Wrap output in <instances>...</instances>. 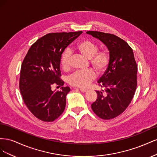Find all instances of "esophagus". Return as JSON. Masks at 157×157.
<instances>
[{"label": "esophagus", "instance_id": "obj_1", "mask_svg": "<svg viewBox=\"0 0 157 157\" xmlns=\"http://www.w3.org/2000/svg\"><path fill=\"white\" fill-rule=\"evenodd\" d=\"M80 90L82 92H86L88 91V90L86 89H84V88H80Z\"/></svg>", "mask_w": 157, "mask_h": 157}]
</instances>
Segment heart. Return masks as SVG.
<instances>
[{"instance_id":"obj_1","label":"heart","mask_w":157,"mask_h":157,"mask_svg":"<svg viewBox=\"0 0 157 157\" xmlns=\"http://www.w3.org/2000/svg\"><path fill=\"white\" fill-rule=\"evenodd\" d=\"M80 54L90 59V63L98 74L105 72L109 63V55L105 50H98V45L90 40H83L75 46ZM71 53L69 50L63 52L61 56L60 63L64 69L69 67ZM95 78V73L92 70L77 71L68 78L69 83L73 86L86 88Z\"/></svg>"}]
</instances>
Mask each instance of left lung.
<instances>
[{
  "label": "left lung",
  "mask_w": 157,
  "mask_h": 157,
  "mask_svg": "<svg viewBox=\"0 0 157 157\" xmlns=\"http://www.w3.org/2000/svg\"><path fill=\"white\" fill-rule=\"evenodd\" d=\"M86 33L101 41L109 52V65L98 81L105 91H96L97 99L91 107L99 118L112 119L126 110L134 96L137 67L134 52L126 42L115 35L93 31Z\"/></svg>",
  "instance_id": "obj_1"
}]
</instances>
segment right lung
<instances>
[{
  "mask_svg": "<svg viewBox=\"0 0 157 157\" xmlns=\"http://www.w3.org/2000/svg\"><path fill=\"white\" fill-rule=\"evenodd\" d=\"M82 31L49 33L38 39L25 57L21 67L20 90L25 105L33 115L44 122H52L64 111L66 96L59 77L60 59L63 51ZM61 86L53 91L51 86Z\"/></svg>",
  "mask_w": 157,
  "mask_h": 157,
  "instance_id": "right-lung-1",
  "label": "right lung"
}]
</instances>
